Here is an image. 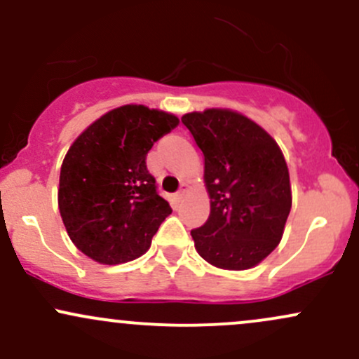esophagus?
<instances>
[{
    "label": "esophagus",
    "mask_w": 359,
    "mask_h": 359,
    "mask_svg": "<svg viewBox=\"0 0 359 359\" xmlns=\"http://www.w3.org/2000/svg\"><path fill=\"white\" fill-rule=\"evenodd\" d=\"M187 191H189V185L185 184V182H182V184H180L179 192H177V197H179V199H182V196H184V194L187 192Z\"/></svg>",
    "instance_id": "obj_1"
}]
</instances>
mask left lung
Instances as JSON below:
<instances>
[{"instance_id": "obj_1", "label": "left lung", "mask_w": 359, "mask_h": 359, "mask_svg": "<svg viewBox=\"0 0 359 359\" xmlns=\"http://www.w3.org/2000/svg\"><path fill=\"white\" fill-rule=\"evenodd\" d=\"M204 155L211 212L192 229L197 253L217 269L246 270L277 248L292 208L282 151L257 123L229 109L182 116Z\"/></svg>"}]
</instances>
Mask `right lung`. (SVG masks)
Instances as JSON below:
<instances>
[{"mask_svg": "<svg viewBox=\"0 0 359 359\" xmlns=\"http://www.w3.org/2000/svg\"><path fill=\"white\" fill-rule=\"evenodd\" d=\"M177 125L174 114L128 104L94 121L69 148L59 209L72 243L89 258L118 265L150 248L172 208L156 192L147 154Z\"/></svg>", "mask_w": 359, "mask_h": 359, "instance_id": "1", "label": "right lung"}]
</instances>
